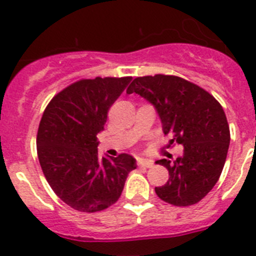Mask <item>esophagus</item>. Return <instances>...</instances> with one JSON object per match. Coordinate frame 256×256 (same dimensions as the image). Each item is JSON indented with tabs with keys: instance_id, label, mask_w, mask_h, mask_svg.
Segmentation results:
<instances>
[{
	"instance_id": "1",
	"label": "esophagus",
	"mask_w": 256,
	"mask_h": 256,
	"mask_svg": "<svg viewBox=\"0 0 256 256\" xmlns=\"http://www.w3.org/2000/svg\"><path fill=\"white\" fill-rule=\"evenodd\" d=\"M138 164L140 166V167H144V168H150L154 166V162L150 160H138Z\"/></svg>"
}]
</instances>
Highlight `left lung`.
I'll return each mask as SVG.
<instances>
[{"mask_svg": "<svg viewBox=\"0 0 256 256\" xmlns=\"http://www.w3.org/2000/svg\"><path fill=\"white\" fill-rule=\"evenodd\" d=\"M126 93L148 100L160 116L164 135L184 146L174 163H156L168 170L170 178L156 194L176 206L196 204L214 188L222 174L230 146V128L222 106L198 85L170 75L134 79Z\"/></svg>", "mask_w": 256, "mask_h": 256, "instance_id": "1", "label": "left lung"}]
</instances>
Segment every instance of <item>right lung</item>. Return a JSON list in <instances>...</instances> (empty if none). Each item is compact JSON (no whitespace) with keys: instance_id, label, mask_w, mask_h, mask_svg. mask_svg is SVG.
<instances>
[{"instance_id":"1","label":"right lung","mask_w":256,"mask_h":256,"mask_svg":"<svg viewBox=\"0 0 256 256\" xmlns=\"http://www.w3.org/2000/svg\"><path fill=\"white\" fill-rule=\"evenodd\" d=\"M130 80H80L44 110L36 135L39 163L52 190L75 210L94 213L111 206L121 196L128 172L136 168L130 154L100 158L96 142L108 110Z\"/></svg>"}]
</instances>
